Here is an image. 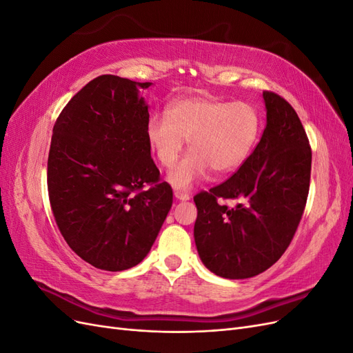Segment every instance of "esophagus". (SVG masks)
<instances>
[{"label":"esophagus","instance_id":"1","mask_svg":"<svg viewBox=\"0 0 353 353\" xmlns=\"http://www.w3.org/2000/svg\"><path fill=\"white\" fill-rule=\"evenodd\" d=\"M174 196L176 200H181V201H187L191 199V196L188 193H184V191H175Z\"/></svg>","mask_w":353,"mask_h":353}]
</instances>
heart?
I'll list each match as a JSON object with an SVG mask.
<instances>
[{
  "label": "heart",
  "mask_w": 353,
  "mask_h": 353,
  "mask_svg": "<svg viewBox=\"0 0 353 353\" xmlns=\"http://www.w3.org/2000/svg\"><path fill=\"white\" fill-rule=\"evenodd\" d=\"M259 134V117L252 105L212 97H187L168 113H154L147 123V140L163 168H172L187 140L191 152L168 174V183L190 188L210 169L228 174L252 153Z\"/></svg>",
  "instance_id": "b5f03b06"
}]
</instances>
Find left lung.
Listing matches in <instances>:
<instances>
[{
    "label": "left lung",
    "instance_id": "obj_1",
    "mask_svg": "<svg viewBox=\"0 0 353 353\" xmlns=\"http://www.w3.org/2000/svg\"><path fill=\"white\" fill-rule=\"evenodd\" d=\"M266 126L259 144L225 183L194 197V241L206 268L243 280L272 266L290 244L303 215L312 152L294 109L262 94ZM218 198L240 199L236 208Z\"/></svg>",
    "mask_w": 353,
    "mask_h": 353
}]
</instances>
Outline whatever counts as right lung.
I'll use <instances>...</instances> for the list:
<instances>
[{
    "instance_id": "add662e5",
    "label": "right lung",
    "mask_w": 353,
    "mask_h": 353,
    "mask_svg": "<svg viewBox=\"0 0 353 353\" xmlns=\"http://www.w3.org/2000/svg\"><path fill=\"white\" fill-rule=\"evenodd\" d=\"M150 85L101 74L73 95L52 128V215L69 248L99 270L140 263L172 206L147 140L150 114L140 90Z\"/></svg>"
}]
</instances>
